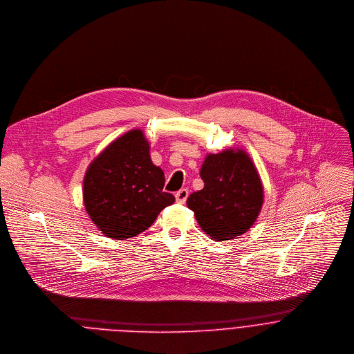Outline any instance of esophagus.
I'll list each match as a JSON object with an SVG mask.
<instances>
[{"label": "esophagus", "mask_w": 354, "mask_h": 354, "mask_svg": "<svg viewBox=\"0 0 354 354\" xmlns=\"http://www.w3.org/2000/svg\"><path fill=\"white\" fill-rule=\"evenodd\" d=\"M188 195H189V192H188L187 188H181L180 191H177V192H176V201H177V203H181V205L185 203Z\"/></svg>", "instance_id": "34e87169"}]
</instances>
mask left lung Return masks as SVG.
Here are the masks:
<instances>
[{
  "label": "left lung",
  "instance_id": "left-lung-1",
  "mask_svg": "<svg viewBox=\"0 0 354 354\" xmlns=\"http://www.w3.org/2000/svg\"><path fill=\"white\" fill-rule=\"evenodd\" d=\"M201 177L203 189L187 201L201 228L214 240H230L251 228L262 207L263 189L250 156L241 149L210 153Z\"/></svg>",
  "mask_w": 354,
  "mask_h": 354
}]
</instances>
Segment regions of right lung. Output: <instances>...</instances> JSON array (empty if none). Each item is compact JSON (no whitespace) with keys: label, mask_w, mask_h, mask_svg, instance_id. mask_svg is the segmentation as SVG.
<instances>
[{"label":"right lung","mask_w":354,"mask_h":354,"mask_svg":"<svg viewBox=\"0 0 354 354\" xmlns=\"http://www.w3.org/2000/svg\"><path fill=\"white\" fill-rule=\"evenodd\" d=\"M165 174L149 156L141 130L113 141L89 166L84 178L85 209L96 227L111 239H129L148 230L173 205L163 192Z\"/></svg>","instance_id":"add662e5"}]
</instances>
